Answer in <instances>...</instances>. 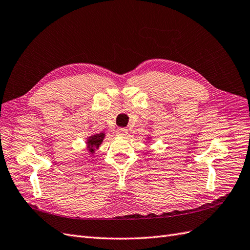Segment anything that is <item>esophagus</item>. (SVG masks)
<instances>
[{"label":"esophagus","mask_w":250,"mask_h":250,"mask_svg":"<svg viewBox=\"0 0 250 250\" xmlns=\"http://www.w3.org/2000/svg\"><path fill=\"white\" fill-rule=\"evenodd\" d=\"M117 136H119V137H126L127 136V129H125V128H119L117 130Z\"/></svg>","instance_id":"34e87169"}]
</instances>
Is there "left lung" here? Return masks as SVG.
<instances>
[{
    "label": "left lung",
    "mask_w": 250,
    "mask_h": 250,
    "mask_svg": "<svg viewBox=\"0 0 250 250\" xmlns=\"http://www.w3.org/2000/svg\"><path fill=\"white\" fill-rule=\"evenodd\" d=\"M149 140H150V137H147V141H149Z\"/></svg>",
    "instance_id": "left-lung-1"
}]
</instances>
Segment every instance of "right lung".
I'll list each match as a JSON object with an SVG mask.
<instances>
[{
  "instance_id": "obj_1",
  "label": "right lung",
  "mask_w": 250,
  "mask_h": 250,
  "mask_svg": "<svg viewBox=\"0 0 250 250\" xmlns=\"http://www.w3.org/2000/svg\"><path fill=\"white\" fill-rule=\"evenodd\" d=\"M105 132H100V133H94V135L90 136L86 139V145H87V150L91 155H94L95 150L100 148L101 144L103 143L105 139Z\"/></svg>"
}]
</instances>
